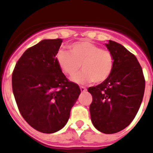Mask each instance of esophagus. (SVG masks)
<instances>
[{
	"instance_id": "1",
	"label": "esophagus",
	"mask_w": 153,
	"mask_h": 153,
	"mask_svg": "<svg viewBox=\"0 0 153 153\" xmlns=\"http://www.w3.org/2000/svg\"><path fill=\"white\" fill-rule=\"evenodd\" d=\"M80 91H81L82 92H85V91H86V87H84V86H80Z\"/></svg>"
}]
</instances>
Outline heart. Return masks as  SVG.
Listing matches in <instances>:
<instances>
[{
  "mask_svg": "<svg viewBox=\"0 0 153 153\" xmlns=\"http://www.w3.org/2000/svg\"><path fill=\"white\" fill-rule=\"evenodd\" d=\"M71 51L59 49L55 59L59 67L65 74L72 77L79 71L82 63V71L73 78L77 83L99 84L106 81L111 75L114 67V59L108 50L90 40L74 42L70 46Z\"/></svg>",
  "mask_w": 153,
  "mask_h": 153,
  "instance_id": "obj_1",
  "label": "heart"
}]
</instances>
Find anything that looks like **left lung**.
Wrapping results in <instances>:
<instances>
[{"instance_id": "1", "label": "left lung", "mask_w": 153, "mask_h": 153, "mask_svg": "<svg viewBox=\"0 0 153 153\" xmlns=\"http://www.w3.org/2000/svg\"><path fill=\"white\" fill-rule=\"evenodd\" d=\"M114 59V67L106 81L88 88L93 100L91 121L103 133H116L126 128L137 114L145 93V80L137 59L121 44H105Z\"/></svg>"}]
</instances>
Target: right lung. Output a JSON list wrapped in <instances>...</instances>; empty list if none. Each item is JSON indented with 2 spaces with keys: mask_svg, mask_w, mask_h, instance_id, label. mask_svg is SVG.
Segmentation results:
<instances>
[{
  "mask_svg": "<svg viewBox=\"0 0 153 153\" xmlns=\"http://www.w3.org/2000/svg\"><path fill=\"white\" fill-rule=\"evenodd\" d=\"M62 41L44 39L27 49L12 75L13 94L20 114L32 128L44 133L64 127L81 93L55 59Z\"/></svg>",
  "mask_w": 153,
  "mask_h": 153,
  "instance_id": "right-lung-1",
  "label": "right lung"
}]
</instances>
